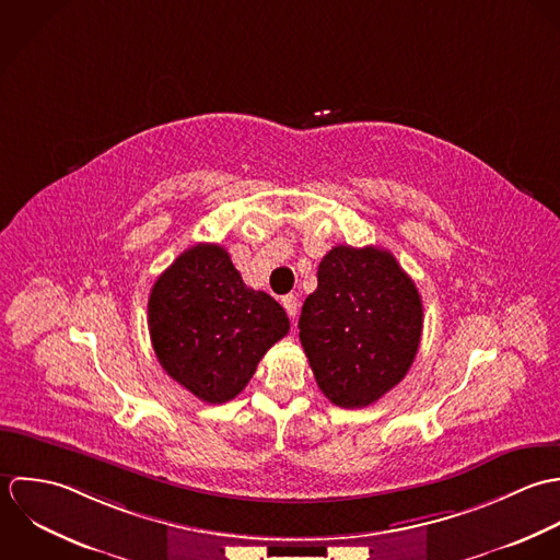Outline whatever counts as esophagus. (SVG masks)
Returning <instances> with one entry per match:
<instances>
[{
    "label": "esophagus",
    "mask_w": 560,
    "mask_h": 560,
    "mask_svg": "<svg viewBox=\"0 0 560 560\" xmlns=\"http://www.w3.org/2000/svg\"><path fill=\"white\" fill-rule=\"evenodd\" d=\"M281 303H283V307H285L288 316L294 320V318H296V314H299V301H296V296H294V294H288V296H283V299H281Z\"/></svg>",
    "instance_id": "esophagus-1"
}]
</instances>
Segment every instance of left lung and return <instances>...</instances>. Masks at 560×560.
I'll return each instance as SVG.
<instances>
[{
  "label": "left lung",
  "mask_w": 560,
  "mask_h": 560,
  "mask_svg": "<svg viewBox=\"0 0 560 560\" xmlns=\"http://www.w3.org/2000/svg\"><path fill=\"white\" fill-rule=\"evenodd\" d=\"M422 299L396 257L334 246L303 303L301 343L323 394L343 409L376 402L409 372L422 337Z\"/></svg>",
  "instance_id": "obj_1"
}]
</instances>
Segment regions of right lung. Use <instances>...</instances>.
<instances>
[{"label": "right lung", "mask_w": 560, "mask_h": 560, "mask_svg": "<svg viewBox=\"0 0 560 560\" xmlns=\"http://www.w3.org/2000/svg\"><path fill=\"white\" fill-rule=\"evenodd\" d=\"M288 331L283 307L248 288L219 244L190 246L151 288L149 334L160 365L210 405L235 398Z\"/></svg>", "instance_id": "add662e5"}]
</instances>
